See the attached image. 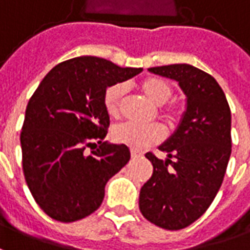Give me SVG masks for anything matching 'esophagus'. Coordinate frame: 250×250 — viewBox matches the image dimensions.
I'll return each mask as SVG.
<instances>
[{
    "mask_svg": "<svg viewBox=\"0 0 250 250\" xmlns=\"http://www.w3.org/2000/svg\"><path fill=\"white\" fill-rule=\"evenodd\" d=\"M131 157L132 158H139V157H142V153L138 151V150H131Z\"/></svg>",
    "mask_w": 250,
    "mask_h": 250,
    "instance_id": "obj_1",
    "label": "esophagus"
}]
</instances>
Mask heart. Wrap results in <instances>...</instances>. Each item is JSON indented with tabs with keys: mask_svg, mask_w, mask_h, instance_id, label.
Returning <instances> with one entry per match:
<instances>
[{
	"mask_svg": "<svg viewBox=\"0 0 250 250\" xmlns=\"http://www.w3.org/2000/svg\"><path fill=\"white\" fill-rule=\"evenodd\" d=\"M139 88L147 96V99L157 105L165 104L173 95V89L170 83L160 77L145 78L139 83ZM123 92H125V86L119 83L109 85L104 90V96H103L104 108L108 115L112 118L119 116L120 100ZM160 116L165 120L167 125L172 127L181 118V109L174 104H169L160 109ZM111 135L115 142L125 145L134 150H139L160 142L164 138V128L160 125H137L132 123H122L113 127Z\"/></svg>",
	"mask_w": 250,
	"mask_h": 250,
	"instance_id": "1",
	"label": "heart"
}]
</instances>
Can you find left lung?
Segmentation results:
<instances>
[{
    "instance_id": "1",
    "label": "left lung",
    "mask_w": 250,
    "mask_h": 250,
    "mask_svg": "<svg viewBox=\"0 0 250 250\" xmlns=\"http://www.w3.org/2000/svg\"><path fill=\"white\" fill-rule=\"evenodd\" d=\"M149 71L179 83L187 96V109L177 130L153 153V174L139 193V210L157 226L180 230L210 207L222 186L231 154V113L215 78L191 64L150 67Z\"/></svg>"
}]
</instances>
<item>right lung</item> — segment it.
I'll use <instances>...</instances> for the list:
<instances>
[{"label":"right lung","mask_w":250,"mask_h":250,"mask_svg":"<svg viewBox=\"0 0 250 250\" xmlns=\"http://www.w3.org/2000/svg\"><path fill=\"white\" fill-rule=\"evenodd\" d=\"M141 71L77 57L52 67L28 101L22 170L36 203L52 219L74 222L95 212L108 180L130 161L125 145L104 142L109 115L103 96L109 85Z\"/></svg>","instance_id":"right-lung-1"}]
</instances>
